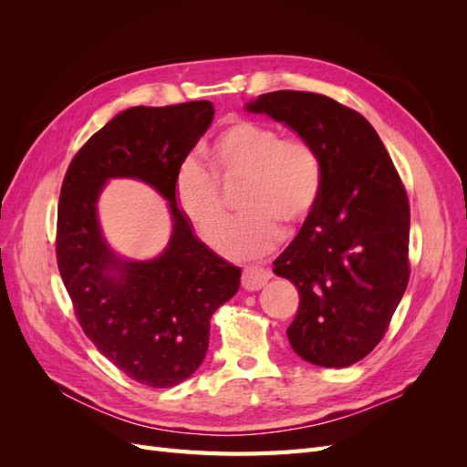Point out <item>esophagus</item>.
<instances>
[{
  "label": "esophagus",
  "mask_w": 467,
  "mask_h": 467,
  "mask_svg": "<svg viewBox=\"0 0 467 467\" xmlns=\"http://www.w3.org/2000/svg\"><path fill=\"white\" fill-rule=\"evenodd\" d=\"M273 278V275L265 271V268H259V266H245L244 268V276H242V282L244 286L247 290H259L263 288L268 280Z\"/></svg>",
  "instance_id": "1"
}]
</instances>
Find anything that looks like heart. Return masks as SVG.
Instances as JSON below:
<instances>
[{
	"label": "heart",
	"instance_id": "b5f03b06",
	"mask_svg": "<svg viewBox=\"0 0 467 467\" xmlns=\"http://www.w3.org/2000/svg\"><path fill=\"white\" fill-rule=\"evenodd\" d=\"M214 174L223 182L245 179L242 208L218 239L230 259H255L276 247L280 222L300 225L314 214L323 165L317 150L304 138H280L273 126L239 120L214 140L210 150ZM177 206L206 244H214L225 222V204L218 181L194 158H185L175 171Z\"/></svg>",
	"mask_w": 467,
	"mask_h": 467
}]
</instances>
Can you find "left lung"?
Listing matches in <instances>:
<instances>
[{"label": "left lung", "mask_w": 467, "mask_h": 467, "mask_svg": "<svg viewBox=\"0 0 467 467\" xmlns=\"http://www.w3.org/2000/svg\"><path fill=\"white\" fill-rule=\"evenodd\" d=\"M247 112L286 124L323 165L319 204L273 263L300 292L296 355L345 368L381 341L409 282V201L388 150L357 110L307 91H273Z\"/></svg>", "instance_id": "left-lung-1"}]
</instances>
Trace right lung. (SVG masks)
I'll list each match as a JSON object with an SVG mask.
<instances>
[{"label":"right lung","mask_w":467,"mask_h":467,"mask_svg":"<svg viewBox=\"0 0 467 467\" xmlns=\"http://www.w3.org/2000/svg\"><path fill=\"white\" fill-rule=\"evenodd\" d=\"M212 119L210 101L126 109L76 153L62 182L56 257L79 325L105 358L150 388L196 372L210 317L242 278L196 237L173 192L179 163ZM110 178L142 180L168 201L174 225L158 258L129 260L108 245L96 202Z\"/></svg>","instance_id":"obj_1"}]
</instances>
